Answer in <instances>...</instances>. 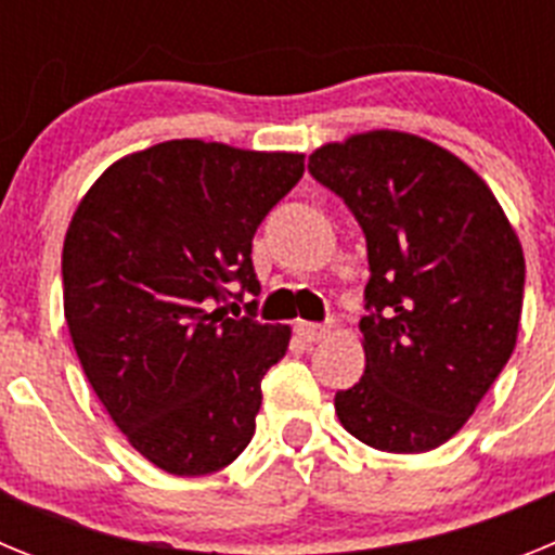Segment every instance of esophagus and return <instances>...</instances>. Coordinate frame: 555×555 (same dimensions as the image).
Instances as JSON below:
<instances>
[{
    "instance_id": "obj_1",
    "label": "esophagus",
    "mask_w": 555,
    "mask_h": 555,
    "mask_svg": "<svg viewBox=\"0 0 555 555\" xmlns=\"http://www.w3.org/2000/svg\"><path fill=\"white\" fill-rule=\"evenodd\" d=\"M297 336L302 338V341H308V345H313V341H322V338L331 333V327L327 325H317V322H297Z\"/></svg>"
}]
</instances>
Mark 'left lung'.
I'll return each instance as SVG.
<instances>
[{"label":"left lung","instance_id":"obj_1","mask_svg":"<svg viewBox=\"0 0 555 555\" xmlns=\"http://www.w3.org/2000/svg\"><path fill=\"white\" fill-rule=\"evenodd\" d=\"M308 171L364 230L366 370L336 391L356 439L425 453L473 416L517 345L526 258L489 185L409 132L327 144Z\"/></svg>","mask_w":555,"mask_h":555}]
</instances>
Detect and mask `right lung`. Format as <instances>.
Here are the masks:
<instances>
[{"label": "right lung", "instance_id": "right-lung-1", "mask_svg": "<svg viewBox=\"0 0 555 555\" xmlns=\"http://www.w3.org/2000/svg\"><path fill=\"white\" fill-rule=\"evenodd\" d=\"M292 152L183 139L116 160L63 242V311L88 384L127 442L171 475L242 455L261 380L286 356V325L227 317L258 294L253 235L300 183ZM238 282L240 292H229Z\"/></svg>", "mask_w": 555, "mask_h": 555}]
</instances>
